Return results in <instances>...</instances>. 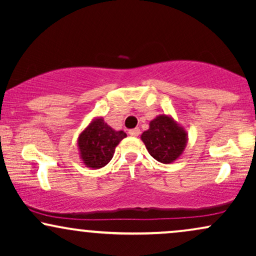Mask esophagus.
<instances>
[{"mask_svg": "<svg viewBox=\"0 0 256 256\" xmlns=\"http://www.w3.org/2000/svg\"><path fill=\"white\" fill-rule=\"evenodd\" d=\"M128 134L132 137H137L138 134H140V128H132V130L128 131Z\"/></svg>", "mask_w": 256, "mask_h": 256, "instance_id": "34e87169", "label": "esophagus"}]
</instances>
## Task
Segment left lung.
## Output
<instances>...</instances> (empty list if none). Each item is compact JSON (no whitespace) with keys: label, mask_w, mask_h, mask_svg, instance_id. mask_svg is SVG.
Segmentation results:
<instances>
[{"label":"left lung","mask_w":256,"mask_h":256,"mask_svg":"<svg viewBox=\"0 0 256 256\" xmlns=\"http://www.w3.org/2000/svg\"><path fill=\"white\" fill-rule=\"evenodd\" d=\"M146 150L162 164L174 162L182 156L188 143V132L168 114H160L149 122L140 134Z\"/></svg>","instance_id":"1"}]
</instances>
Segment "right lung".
I'll use <instances>...</instances> for the list:
<instances>
[{"instance_id": "add662e5", "label": "right lung", "mask_w": 256, "mask_h": 256, "mask_svg": "<svg viewBox=\"0 0 256 256\" xmlns=\"http://www.w3.org/2000/svg\"><path fill=\"white\" fill-rule=\"evenodd\" d=\"M125 137L124 131L112 128L102 116L94 118L78 137L79 156L83 165L91 170L102 168L112 160L116 146Z\"/></svg>"}]
</instances>
